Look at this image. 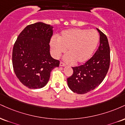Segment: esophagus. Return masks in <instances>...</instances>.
Here are the masks:
<instances>
[{
	"label": "esophagus",
	"mask_w": 125,
	"mask_h": 125,
	"mask_svg": "<svg viewBox=\"0 0 125 125\" xmlns=\"http://www.w3.org/2000/svg\"><path fill=\"white\" fill-rule=\"evenodd\" d=\"M60 66H66V64L63 62H60Z\"/></svg>",
	"instance_id": "esophagus-1"
}]
</instances>
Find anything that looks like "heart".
<instances>
[{"instance_id": "heart-1", "label": "heart", "mask_w": 125, "mask_h": 125, "mask_svg": "<svg viewBox=\"0 0 125 125\" xmlns=\"http://www.w3.org/2000/svg\"><path fill=\"white\" fill-rule=\"evenodd\" d=\"M98 33L94 30L74 28L63 31L58 39L53 37L50 45L52 53L59 58L63 53L64 59L69 63L80 64L88 61L93 55L98 43Z\"/></svg>"}]
</instances>
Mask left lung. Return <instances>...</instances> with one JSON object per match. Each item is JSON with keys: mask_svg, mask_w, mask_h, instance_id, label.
Segmentation results:
<instances>
[{"mask_svg": "<svg viewBox=\"0 0 125 125\" xmlns=\"http://www.w3.org/2000/svg\"><path fill=\"white\" fill-rule=\"evenodd\" d=\"M100 33V46L93 57L84 64L72 67L73 73L67 78L70 90L77 94L90 92L103 82L110 64V48L106 36L97 29Z\"/></svg>", "mask_w": 125, "mask_h": 125, "instance_id": "obj_1", "label": "left lung"}]
</instances>
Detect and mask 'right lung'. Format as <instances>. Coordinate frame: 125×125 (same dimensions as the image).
I'll return each instance as SVG.
<instances>
[{
	"instance_id": "obj_1",
	"label": "right lung",
	"mask_w": 125,
	"mask_h": 125,
	"mask_svg": "<svg viewBox=\"0 0 125 125\" xmlns=\"http://www.w3.org/2000/svg\"><path fill=\"white\" fill-rule=\"evenodd\" d=\"M52 29V26L41 22L28 25L14 43L12 53L14 72L20 82L30 89L44 87L51 71L59 66V61L50 54Z\"/></svg>"
}]
</instances>
